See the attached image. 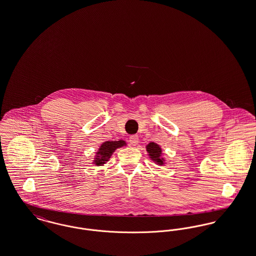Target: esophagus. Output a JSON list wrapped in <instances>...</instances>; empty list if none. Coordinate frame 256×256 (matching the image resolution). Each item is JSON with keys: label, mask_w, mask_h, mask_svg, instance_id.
Segmentation results:
<instances>
[{"label": "esophagus", "mask_w": 256, "mask_h": 256, "mask_svg": "<svg viewBox=\"0 0 256 256\" xmlns=\"http://www.w3.org/2000/svg\"><path fill=\"white\" fill-rule=\"evenodd\" d=\"M138 142H139V137H138V135L134 134V135L130 136V143L132 146H136V145L138 144Z\"/></svg>", "instance_id": "34e87169"}]
</instances>
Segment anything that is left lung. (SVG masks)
I'll return each mask as SVG.
<instances>
[{
    "instance_id": "left-lung-1",
    "label": "left lung",
    "mask_w": 256,
    "mask_h": 256,
    "mask_svg": "<svg viewBox=\"0 0 256 256\" xmlns=\"http://www.w3.org/2000/svg\"><path fill=\"white\" fill-rule=\"evenodd\" d=\"M146 152H148L150 158L154 160L156 163H158L159 165H163L164 164V158H161L162 154V150L161 148L156 143L150 142V144H148L146 146Z\"/></svg>"
}]
</instances>
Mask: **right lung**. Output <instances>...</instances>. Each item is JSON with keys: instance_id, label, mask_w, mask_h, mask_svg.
I'll return each instance as SVG.
<instances>
[{"instance_id": "right-lung-1", "label": "right lung", "mask_w": 256, "mask_h": 256, "mask_svg": "<svg viewBox=\"0 0 256 256\" xmlns=\"http://www.w3.org/2000/svg\"><path fill=\"white\" fill-rule=\"evenodd\" d=\"M122 146H126V142L122 140L106 141V142L102 143L98 148V152H97V156L94 160V164L97 166L104 165L106 161H108V159L112 156V154L115 152V150Z\"/></svg>"}]
</instances>
